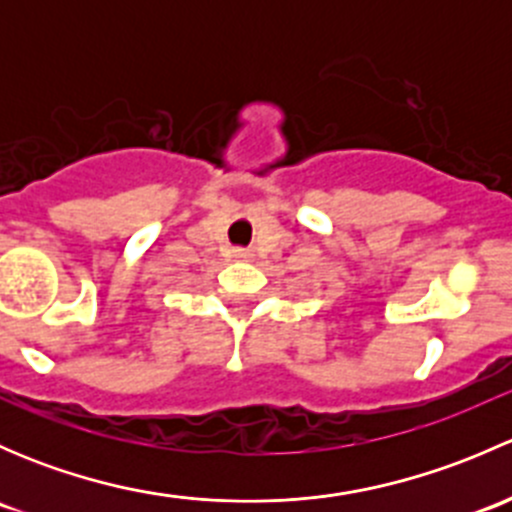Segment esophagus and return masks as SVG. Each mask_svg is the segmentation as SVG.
<instances>
[{
    "mask_svg": "<svg viewBox=\"0 0 512 512\" xmlns=\"http://www.w3.org/2000/svg\"><path fill=\"white\" fill-rule=\"evenodd\" d=\"M250 257H252L250 250H232V260H237V262H247Z\"/></svg>",
    "mask_w": 512,
    "mask_h": 512,
    "instance_id": "obj_1",
    "label": "esophagus"
}]
</instances>
